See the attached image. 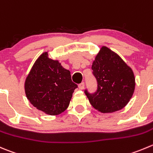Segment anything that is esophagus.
I'll return each instance as SVG.
<instances>
[{"mask_svg":"<svg viewBox=\"0 0 153 153\" xmlns=\"http://www.w3.org/2000/svg\"><path fill=\"white\" fill-rule=\"evenodd\" d=\"M78 88H79L80 90H83V89L84 88V83L81 82V84H78Z\"/></svg>","mask_w":153,"mask_h":153,"instance_id":"1","label":"esophagus"}]
</instances>
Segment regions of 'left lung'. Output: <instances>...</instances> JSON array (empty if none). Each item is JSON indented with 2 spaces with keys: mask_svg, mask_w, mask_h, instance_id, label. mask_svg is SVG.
Instances as JSON below:
<instances>
[{
  "mask_svg": "<svg viewBox=\"0 0 153 153\" xmlns=\"http://www.w3.org/2000/svg\"><path fill=\"white\" fill-rule=\"evenodd\" d=\"M93 75L97 82L96 92L86 89L92 106L102 113L119 111L132 96L135 87L134 73L116 54L103 46L92 65Z\"/></svg>",
  "mask_w": 153,
  "mask_h": 153,
  "instance_id": "1",
  "label": "left lung"
}]
</instances>
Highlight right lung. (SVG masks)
Instances as JSON below:
<instances>
[{
	"instance_id": "1",
	"label": "right lung",
	"mask_w": 153,
	"mask_h": 153,
	"mask_svg": "<svg viewBox=\"0 0 153 153\" xmlns=\"http://www.w3.org/2000/svg\"><path fill=\"white\" fill-rule=\"evenodd\" d=\"M78 85L72 82L70 72L48 52L39 56L25 81L27 98L38 110L49 115H58L69 105Z\"/></svg>"
}]
</instances>
